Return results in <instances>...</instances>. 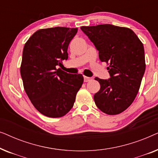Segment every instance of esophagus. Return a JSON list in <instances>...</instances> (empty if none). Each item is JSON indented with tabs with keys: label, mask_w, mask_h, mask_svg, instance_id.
I'll return each mask as SVG.
<instances>
[{
	"label": "esophagus",
	"mask_w": 158,
	"mask_h": 158,
	"mask_svg": "<svg viewBox=\"0 0 158 158\" xmlns=\"http://www.w3.org/2000/svg\"><path fill=\"white\" fill-rule=\"evenodd\" d=\"M90 80H92V77L84 76V82H88V81H90Z\"/></svg>",
	"instance_id": "34e87169"
}]
</instances>
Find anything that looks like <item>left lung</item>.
I'll return each mask as SVG.
<instances>
[{
	"mask_svg": "<svg viewBox=\"0 0 158 158\" xmlns=\"http://www.w3.org/2000/svg\"><path fill=\"white\" fill-rule=\"evenodd\" d=\"M98 51L110 78L96 77L101 85L94 98L103 113L115 115L130 106L139 91L145 71L143 44L132 30L111 24L81 27Z\"/></svg>",
	"mask_w": 158,
	"mask_h": 158,
	"instance_id": "left-lung-1",
	"label": "left lung"
}]
</instances>
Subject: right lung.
I'll return each mask as SVG.
<instances>
[{
    "instance_id": "1",
    "label": "right lung",
    "mask_w": 158,
    "mask_h": 158,
    "mask_svg": "<svg viewBox=\"0 0 158 158\" xmlns=\"http://www.w3.org/2000/svg\"><path fill=\"white\" fill-rule=\"evenodd\" d=\"M77 28L40 29L23 47L21 75L34 106L48 117H61L70 111L83 83L81 74H70L57 66L68 60V48Z\"/></svg>"
}]
</instances>
